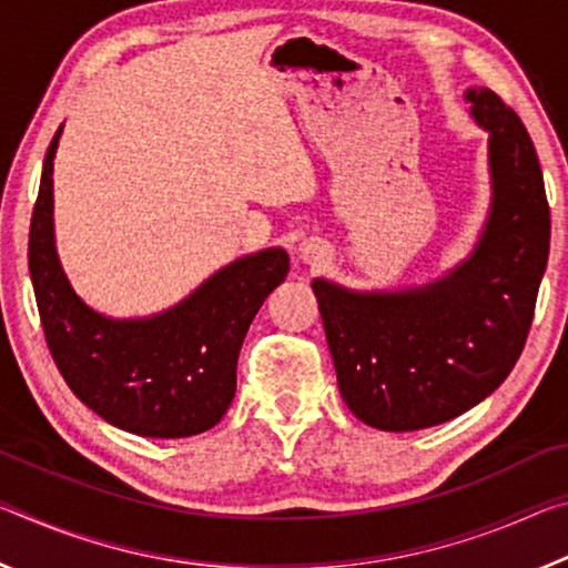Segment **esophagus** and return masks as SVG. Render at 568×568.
<instances>
[{"label": "esophagus", "mask_w": 568, "mask_h": 568, "mask_svg": "<svg viewBox=\"0 0 568 568\" xmlns=\"http://www.w3.org/2000/svg\"><path fill=\"white\" fill-rule=\"evenodd\" d=\"M298 255H301L303 263H308V265H321V263H326V257H328V247H326V242H323V240H318V237H308V240H303V242H301Z\"/></svg>", "instance_id": "1"}]
</instances>
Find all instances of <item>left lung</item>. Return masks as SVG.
Wrapping results in <instances>:
<instances>
[{
  "label": "left lung",
  "instance_id": "8db88e82",
  "mask_svg": "<svg viewBox=\"0 0 568 568\" xmlns=\"http://www.w3.org/2000/svg\"><path fill=\"white\" fill-rule=\"evenodd\" d=\"M465 101L488 131L493 186L470 257L404 291L311 283L341 397L376 429H425L475 407L506 382L534 321L551 240L541 164L526 125L493 90L467 88Z\"/></svg>",
  "mask_w": 568,
  "mask_h": 568
}]
</instances>
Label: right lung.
Masks as SVG:
<instances>
[{
    "instance_id": "right-lung-1",
    "label": "right lung",
    "mask_w": 568,
    "mask_h": 568,
    "mask_svg": "<svg viewBox=\"0 0 568 568\" xmlns=\"http://www.w3.org/2000/svg\"><path fill=\"white\" fill-rule=\"evenodd\" d=\"M44 154L30 224V277L44 338L62 379L108 425L141 437H192L235 397L237 356L260 305L291 260L267 247L217 270L182 303L149 318H108L80 301L62 273L52 227V159Z\"/></svg>"
}]
</instances>
